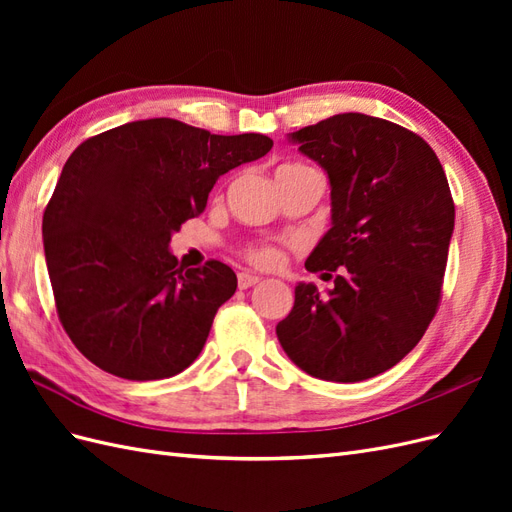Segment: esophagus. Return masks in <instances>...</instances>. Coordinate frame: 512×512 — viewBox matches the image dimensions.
I'll list each match as a JSON object with an SVG mask.
<instances>
[{
    "mask_svg": "<svg viewBox=\"0 0 512 512\" xmlns=\"http://www.w3.org/2000/svg\"><path fill=\"white\" fill-rule=\"evenodd\" d=\"M258 282H260V277H258V275H252V273H239V288H241V290L252 288V286H256Z\"/></svg>",
    "mask_w": 512,
    "mask_h": 512,
    "instance_id": "34e87169",
    "label": "esophagus"
}]
</instances>
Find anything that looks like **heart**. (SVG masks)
Returning a JSON list of instances; mask_svg holds the SVG:
<instances>
[{
	"label": "heart",
	"mask_w": 512,
	"mask_h": 512,
	"mask_svg": "<svg viewBox=\"0 0 512 512\" xmlns=\"http://www.w3.org/2000/svg\"><path fill=\"white\" fill-rule=\"evenodd\" d=\"M288 166H303V164H288ZM245 260L256 269H277L284 262V252L273 243H258L250 245L243 252Z\"/></svg>",
	"instance_id": "heart-1"
}]
</instances>
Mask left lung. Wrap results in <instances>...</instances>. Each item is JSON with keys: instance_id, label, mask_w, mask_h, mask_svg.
Masks as SVG:
<instances>
[{"instance_id": "left-lung-1", "label": "left lung", "mask_w": 512, "mask_h": 512, "mask_svg": "<svg viewBox=\"0 0 512 512\" xmlns=\"http://www.w3.org/2000/svg\"><path fill=\"white\" fill-rule=\"evenodd\" d=\"M290 141L331 181V228L305 269L339 273L327 294L294 288L277 339L309 376L374 378L421 342L438 312L455 226L444 168L421 136L363 113L333 115Z\"/></svg>"}]
</instances>
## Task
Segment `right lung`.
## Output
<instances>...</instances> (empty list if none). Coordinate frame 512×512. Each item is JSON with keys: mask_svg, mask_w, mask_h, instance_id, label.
<instances>
[{"mask_svg": "<svg viewBox=\"0 0 512 512\" xmlns=\"http://www.w3.org/2000/svg\"><path fill=\"white\" fill-rule=\"evenodd\" d=\"M271 147L265 134L220 136L158 117L72 151L42 237L59 322L91 363L141 382L196 361L237 275L220 260L185 269L170 237L205 211L215 181Z\"/></svg>", "mask_w": 512, "mask_h": 512, "instance_id": "add662e5", "label": "right lung"}]
</instances>
